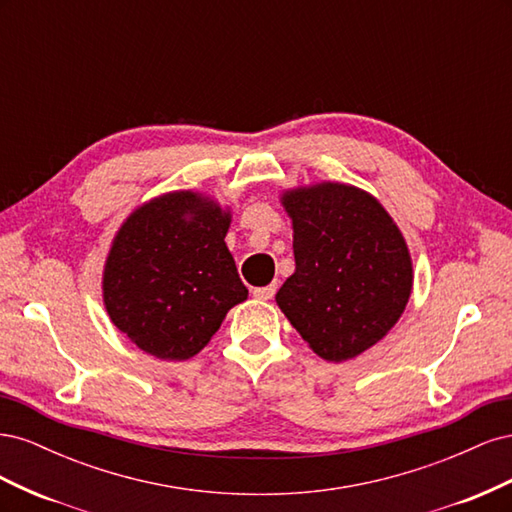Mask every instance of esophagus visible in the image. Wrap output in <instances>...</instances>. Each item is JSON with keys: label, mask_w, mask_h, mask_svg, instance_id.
I'll use <instances>...</instances> for the list:
<instances>
[{"label": "esophagus", "mask_w": 512, "mask_h": 512, "mask_svg": "<svg viewBox=\"0 0 512 512\" xmlns=\"http://www.w3.org/2000/svg\"><path fill=\"white\" fill-rule=\"evenodd\" d=\"M275 290H277V284L273 282L269 286H256V288H252V294H254L256 299H260V301H269V299L275 297Z\"/></svg>", "instance_id": "obj_1"}]
</instances>
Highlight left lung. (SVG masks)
<instances>
[{
  "mask_svg": "<svg viewBox=\"0 0 512 512\" xmlns=\"http://www.w3.org/2000/svg\"><path fill=\"white\" fill-rule=\"evenodd\" d=\"M280 203L297 267L275 303L320 359L350 361L404 314L414 284L408 243L380 200L348 183L299 185Z\"/></svg>",
  "mask_w": 512,
  "mask_h": 512,
  "instance_id": "1",
  "label": "left lung"
}]
</instances>
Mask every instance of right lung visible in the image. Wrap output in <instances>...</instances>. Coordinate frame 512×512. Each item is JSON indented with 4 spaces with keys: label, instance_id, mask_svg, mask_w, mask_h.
<instances>
[{
    "label": "right lung",
    "instance_id": "1",
    "mask_svg": "<svg viewBox=\"0 0 512 512\" xmlns=\"http://www.w3.org/2000/svg\"><path fill=\"white\" fill-rule=\"evenodd\" d=\"M230 220V207L192 190L151 198L123 220L104 262L102 301L134 346L162 361L192 359L247 299L224 241Z\"/></svg>",
    "mask_w": 512,
    "mask_h": 512
}]
</instances>
